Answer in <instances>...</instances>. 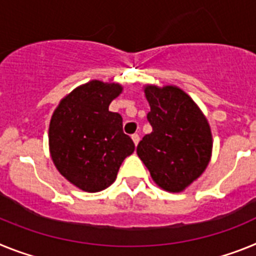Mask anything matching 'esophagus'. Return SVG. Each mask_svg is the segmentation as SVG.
<instances>
[{"label": "esophagus", "instance_id": "34e87169", "mask_svg": "<svg viewBox=\"0 0 256 256\" xmlns=\"http://www.w3.org/2000/svg\"><path fill=\"white\" fill-rule=\"evenodd\" d=\"M131 139H132V142H134L135 146H138V143H139V140H140V138H139V135L138 134L131 135Z\"/></svg>", "mask_w": 256, "mask_h": 256}]
</instances>
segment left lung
Returning <instances> with one entry per match:
<instances>
[{"mask_svg": "<svg viewBox=\"0 0 256 256\" xmlns=\"http://www.w3.org/2000/svg\"><path fill=\"white\" fill-rule=\"evenodd\" d=\"M152 132L136 153L154 183L168 192H182L208 168L212 150L210 126L197 104L176 86L146 85Z\"/></svg>", "mask_w": 256, "mask_h": 256, "instance_id": "obj_1", "label": "left lung"}]
</instances>
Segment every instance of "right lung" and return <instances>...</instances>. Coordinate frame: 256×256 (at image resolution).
I'll return each instance as SVG.
<instances>
[{"instance_id": "right-lung-1", "label": "right lung", "mask_w": 256, "mask_h": 256, "mask_svg": "<svg viewBox=\"0 0 256 256\" xmlns=\"http://www.w3.org/2000/svg\"><path fill=\"white\" fill-rule=\"evenodd\" d=\"M121 92L120 84L92 80L63 98L51 117L52 162L66 180L85 192L108 188L135 150L122 131L121 114L110 110V102Z\"/></svg>"}]
</instances>
